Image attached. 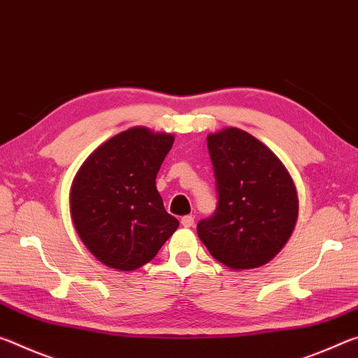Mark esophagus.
Listing matches in <instances>:
<instances>
[{
    "label": "esophagus",
    "mask_w": 358,
    "mask_h": 358,
    "mask_svg": "<svg viewBox=\"0 0 358 358\" xmlns=\"http://www.w3.org/2000/svg\"><path fill=\"white\" fill-rule=\"evenodd\" d=\"M181 226L183 227H192L194 226V217L191 215L181 217Z\"/></svg>",
    "instance_id": "1"
}]
</instances>
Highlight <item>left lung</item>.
Masks as SVG:
<instances>
[{
  "label": "left lung",
  "mask_w": 358,
  "mask_h": 358,
  "mask_svg": "<svg viewBox=\"0 0 358 358\" xmlns=\"http://www.w3.org/2000/svg\"><path fill=\"white\" fill-rule=\"evenodd\" d=\"M217 207L197 235L217 262L250 270L270 262L294 232L299 196L273 151L238 128L208 134Z\"/></svg>",
  "instance_id": "obj_1"
}]
</instances>
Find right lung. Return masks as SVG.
Wrapping results in <instances>:
<instances>
[{
	"mask_svg": "<svg viewBox=\"0 0 358 358\" xmlns=\"http://www.w3.org/2000/svg\"><path fill=\"white\" fill-rule=\"evenodd\" d=\"M172 145V134L136 126L96 148L72 181L78 237L110 268L132 271L150 262L178 227L156 189Z\"/></svg>",
	"mask_w": 358,
	"mask_h": 358,
	"instance_id": "obj_1",
	"label": "right lung"
}]
</instances>
